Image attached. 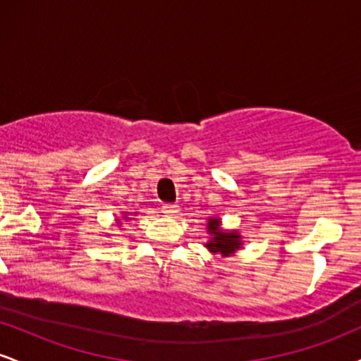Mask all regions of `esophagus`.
Masks as SVG:
<instances>
[{
    "mask_svg": "<svg viewBox=\"0 0 361 361\" xmlns=\"http://www.w3.org/2000/svg\"><path fill=\"white\" fill-rule=\"evenodd\" d=\"M161 210H163L164 215H169V217H171V215H176L178 212H180V207H178L176 204H164Z\"/></svg>",
    "mask_w": 361,
    "mask_h": 361,
    "instance_id": "esophagus-1",
    "label": "esophagus"
}]
</instances>
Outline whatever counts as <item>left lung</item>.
<instances>
[{"instance_id": "8db88e82", "label": "left lung", "mask_w": 361, "mask_h": 361, "mask_svg": "<svg viewBox=\"0 0 361 361\" xmlns=\"http://www.w3.org/2000/svg\"><path fill=\"white\" fill-rule=\"evenodd\" d=\"M207 229L214 235L210 243H207V247L212 252H221L222 256H229L238 247H241V235L238 233H221L219 219H209V227Z\"/></svg>"}]
</instances>
